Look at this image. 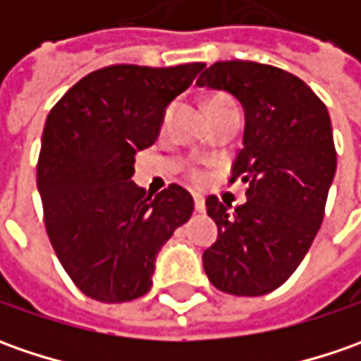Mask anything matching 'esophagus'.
Instances as JSON below:
<instances>
[{
    "label": "esophagus",
    "mask_w": 361,
    "mask_h": 361,
    "mask_svg": "<svg viewBox=\"0 0 361 361\" xmlns=\"http://www.w3.org/2000/svg\"><path fill=\"white\" fill-rule=\"evenodd\" d=\"M204 209H207L204 207V199H202L201 195H195V211L197 213H204Z\"/></svg>",
    "instance_id": "esophagus-1"
}]
</instances>
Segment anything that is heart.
<instances>
[{
	"label": "heart",
	"mask_w": 361,
	"mask_h": 361,
	"mask_svg": "<svg viewBox=\"0 0 361 361\" xmlns=\"http://www.w3.org/2000/svg\"><path fill=\"white\" fill-rule=\"evenodd\" d=\"M233 104V100L227 98V96H223V94H216L213 98H209L207 100V110H211V108H219V106H231ZM190 178H192V183H197V185H204L207 183V173L201 171V169H190Z\"/></svg>",
	"instance_id": "b5f03b06"
}]
</instances>
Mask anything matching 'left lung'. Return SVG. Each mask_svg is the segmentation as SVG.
<instances>
[{
  "label": "left lung",
  "mask_w": 361,
  "mask_h": 361,
  "mask_svg": "<svg viewBox=\"0 0 361 361\" xmlns=\"http://www.w3.org/2000/svg\"><path fill=\"white\" fill-rule=\"evenodd\" d=\"M197 86L241 102L243 148L231 180L249 183L237 209L215 195L207 199L219 237L202 253V267L225 293L265 295L291 277L322 227L338 164L331 120L303 80L267 63L216 62Z\"/></svg>",
  "instance_id": "8db88e82"
}]
</instances>
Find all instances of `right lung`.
<instances>
[{
    "label": "right lung",
    "mask_w": 361,
    "mask_h": 361,
    "mask_svg": "<svg viewBox=\"0 0 361 361\" xmlns=\"http://www.w3.org/2000/svg\"><path fill=\"white\" fill-rule=\"evenodd\" d=\"M204 63H118L84 76L49 110L37 190L49 243L76 287L102 303L142 298L162 245L195 209L171 185L154 199L136 187L134 154L157 142L166 106Z\"/></svg>",
    "instance_id": "obj_1"
}]
</instances>
